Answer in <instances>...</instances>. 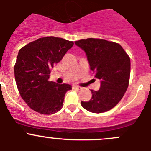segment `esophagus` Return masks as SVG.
I'll list each match as a JSON object with an SVG mask.
<instances>
[{
    "label": "esophagus",
    "instance_id": "34e87169",
    "mask_svg": "<svg viewBox=\"0 0 151 151\" xmlns=\"http://www.w3.org/2000/svg\"><path fill=\"white\" fill-rule=\"evenodd\" d=\"M73 88H75V89H77V90H80L81 89V87H80V86H78V85H74V86H73Z\"/></svg>",
    "mask_w": 151,
    "mask_h": 151
}]
</instances>
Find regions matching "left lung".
I'll return each instance as SVG.
<instances>
[{
  "instance_id": "obj_1",
  "label": "left lung",
  "mask_w": 151,
  "mask_h": 151,
  "mask_svg": "<svg viewBox=\"0 0 151 151\" xmlns=\"http://www.w3.org/2000/svg\"><path fill=\"white\" fill-rule=\"evenodd\" d=\"M86 54L90 68L99 79L101 87L93 91L88 101H81L84 109L101 113L112 109L123 98L129 86L130 58L119 44L104 39H81L74 42Z\"/></svg>"
}]
</instances>
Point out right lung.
<instances>
[{"instance_id": "right-lung-1", "label": "right lung", "mask_w": 151, "mask_h": 151, "mask_svg": "<svg viewBox=\"0 0 151 151\" xmlns=\"http://www.w3.org/2000/svg\"><path fill=\"white\" fill-rule=\"evenodd\" d=\"M74 42L61 38H40L18 52L14 77L21 97L36 112L51 115L60 110L71 85L50 82V71L72 47Z\"/></svg>"}]
</instances>
